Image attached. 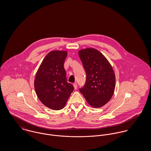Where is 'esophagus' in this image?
<instances>
[{
	"mask_svg": "<svg viewBox=\"0 0 151 151\" xmlns=\"http://www.w3.org/2000/svg\"><path fill=\"white\" fill-rule=\"evenodd\" d=\"M73 86H74V89H76L77 88V84L76 83L73 84Z\"/></svg>",
	"mask_w": 151,
	"mask_h": 151,
	"instance_id": "1",
	"label": "esophagus"
}]
</instances>
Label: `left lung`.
<instances>
[{"label":"left lung","mask_w":151,"mask_h":151,"mask_svg":"<svg viewBox=\"0 0 151 151\" xmlns=\"http://www.w3.org/2000/svg\"><path fill=\"white\" fill-rule=\"evenodd\" d=\"M79 56L86 73V82L79 90L93 108H101L111 98L116 84L113 69L107 59L98 50H79Z\"/></svg>","instance_id":"obj_1"}]
</instances>
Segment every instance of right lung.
I'll return each instance as SVG.
<instances>
[{
    "label": "right lung",
    "mask_w": 151,
    "mask_h": 151,
    "mask_svg": "<svg viewBox=\"0 0 151 151\" xmlns=\"http://www.w3.org/2000/svg\"><path fill=\"white\" fill-rule=\"evenodd\" d=\"M67 52H50L43 59L34 80V88L40 101L52 110L62 109L74 90L67 82L64 62Z\"/></svg>",
    "instance_id": "obj_1"
}]
</instances>
